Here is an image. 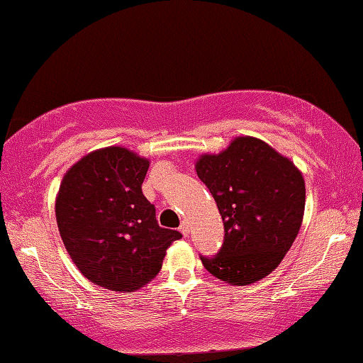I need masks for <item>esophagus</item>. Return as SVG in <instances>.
I'll return each instance as SVG.
<instances>
[{"label":"esophagus","instance_id":"1","mask_svg":"<svg viewBox=\"0 0 363 363\" xmlns=\"http://www.w3.org/2000/svg\"><path fill=\"white\" fill-rule=\"evenodd\" d=\"M179 231H181V233H182L184 236L189 235V221H187V220L182 221L181 226H179Z\"/></svg>","mask_w":363,"mask_h":363}]
</instances>
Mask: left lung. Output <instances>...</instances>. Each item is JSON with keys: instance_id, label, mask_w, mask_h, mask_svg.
Here are the masks:
<instances>
[{"instance_id": "left-lung-1", "label": "left lung", "mask_w": 363, "mask_h": 363, "mask_svg": "<svg viewBox=\"0 0 363 363\" xmlns=\"http://www.w3.org/2000/svg\"><path fill=\"white\" fill-rule=\"evenodd\" d=\"M196 171L212 194L225 241L205 269L228 285H251L282 262L305 215V179L294 161L261 138L241 135L220 153H202Z\"/></svg>"}]
</instances>
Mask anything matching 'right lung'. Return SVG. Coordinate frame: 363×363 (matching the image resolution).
<instances>
[{
	"label": "right lung",
	"mask_w": 363,
	"mask_h": 363,
	"mask_svg": "<svg viewBox=\"0 0 363 363\" xmlns=\"http://www.w3.org/2000/svg\"><path fill=\"white\" fill-rule=\"evenodd\" d=\"M150 160L123 147L91 151L65 172L55 197L58 231L86 279L130 294L150 284L182 236L161 228L142 192Z\"/></svg>",
	"instance_id": "obj_1"
}]
</instances>
